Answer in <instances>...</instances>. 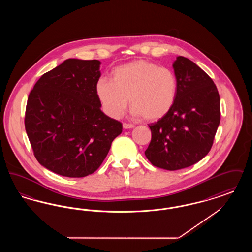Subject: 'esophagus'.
<instances>
[{"label": "esophagus", "instance_id": "34e87169", "mask_svg": "<svg viewBox=\"0 0 252 252\" xmlns=\"http://www.w3.org/2000/svg\"><path fill=\"white\" fill-rule=\"evenodd\" d=\"M123 127H124L125 129H129V128H133V127H134V125L124 123V124H123Z\"/></svg>", "mask_w": 252, "mask_h": 252}]
</instances>
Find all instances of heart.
I'll use <instances>...</instances> for the list:
<instances>
[{"mask_svg":"<svg viewBox=\"0 0 252 252\" xmlns=\"http://www.w3.org/2000/svg\"><path fill=\"white\" fill-rule=\"evenodd\" d=\"M112 80L101 76L95 83L96 95L105 113L117 119L128 104L134 116L158 120L173 108L178 81L175 73L147 60H134L112 70Z\"/></svg>","mask_w":252,"mask_h":252,"instance_id":"b5f03b06","label":"heart"}]
</instances>
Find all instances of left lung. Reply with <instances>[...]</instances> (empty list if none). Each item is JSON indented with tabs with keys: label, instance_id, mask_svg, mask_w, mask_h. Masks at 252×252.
Masks as SVG:
<instances>
[{
	"label": "left lung",
	"instance_id": "obj_1",
	"mask_svg": "<svg viewBox=\"0 0 252 252\" xmlns=\"http://www.w3.org/2000/svg\"><path fill=\"white\" fill-rule=\"evenodd\" d=\"M178 81L175 104L165 116L149 125L151 142L144 154L156 167H189L212 148L220 123V97L213 79L184 57L173 64Z\"/></svg>",
	"mask_w": 252,
	"mask_h": 252
}]
</instances>
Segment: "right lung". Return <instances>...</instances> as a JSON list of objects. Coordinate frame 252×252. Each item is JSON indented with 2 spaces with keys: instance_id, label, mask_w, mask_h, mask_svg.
Returning a JSON list of instances; mask_svg holds the SVG:
<instances>
[{
  "instance_id": "right-lung-1",
  "label": "right lung",
  "mask_w": 252,
  "mask_h": 252,
  "mask_svg": "<svg viewBox=\"0 0 252 252\" xmlns=\"http://www.w3.org/2000/svg\"><path fill=\"white\" fill-rule=\"evenodd\" d=\"M99 60L69 59L45 72L30 92L24 125L37 161L68 178L95 172L122 133L101 110L95 83Z\"/></svg>"
}]
</instances>
